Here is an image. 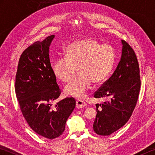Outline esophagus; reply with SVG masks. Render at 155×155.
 <instances>
[{"mask_svg": "<svg viewBox=\"0 0 155 155\" xmlns=\"http://www.w3.org/2000/svg\"><path fill=\"white\" fill-rule=\"evenodd\" d=\"M87 106V104H86L85 102L81 101V100H78L77 101V104H76V107L78 109H81V108H83V107H85Z\"/></svg>", "mask_w": 155, "mask_h": 155, "instance_id": "34e87169", "label": "esophagus"}]
</instances>
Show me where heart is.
I'll list each match as a JSON object with an SVG mask.
<instances>
[{
    "mask_svg": "<svg viewBox=\"0 0 155 155\" xmlns=\"http://www.w3.org/2000/svg\"><path fill=\"white\" fill-rule=\"evenodd\" d=\"M115 51L108 44H102L94 38L77 40L68 45L64 57L54 62L53 72L62 82L67 83L76 71L79 73L65 86L67 96L83 98L92 82L97 85L105 81L114 68Z\"/></svg>",
    "mask_w": 155,
    "mask_h": 155,
    "instance_id": "heart-1",
    "label": "heart"
}]
</instances>
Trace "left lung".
I'll return each mask as SVG.
<instances>
[{"label": "left lung", "instance_id": "obj_1", "mask_svg": "<svg viewBox=\"0 0 155 155\" xmlns=\"http://www.w3.org/2000/svg\"><path fill=\"white\" fill-rule=\"evenodd\" d=\"M122 43V54L118 65L111 77L94 93L96 98L108 99L103 104H96L93 128L99 135H111L128 122L140 94V70L137 56L129 44L124 40Z\"/></svg>", "mask_w": 155, "mask_h": 155}]
</instances>
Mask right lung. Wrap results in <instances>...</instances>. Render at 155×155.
<instances>
[{
    "label": "right lung",
    "mask_w": 155,
    "mask_h": 155,
    "mask_svg": "<svg viewBox=\"0 0 155 155\" xmlns=\"http://www.w3.org/2000/svg\"><path fill=\"white\" fill-rule=\"evenodd\" d=\"M54 37L35 41L23 51L15 83V94L26 121L33 131L49 140L62 135L76 106L72 97L52 105L61 92L49 58V46Z\"/></svg>",
    "instance_id": "add662e5"
}]
</instances>
